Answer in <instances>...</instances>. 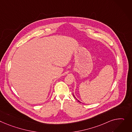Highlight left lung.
I'll return each instance as SVG.
<instances>
[{
  "label": "left lung",
  "instance_id": "1",
  "mask_svg": "<svg viewBox=\"0 0 132 132\" xmlns=\"http://www.w3.org/2000/svg\"><path fill=\"white\" fill-rule=\"evenodd\" d=\"M73 96H74V98H75V96H74V94H73ZM76 99V100H77V99ZM78 102H80V101H78Z\"/></svg>",
  "mask_w": 132,
  "mask_h": 132
}]
</instances>
